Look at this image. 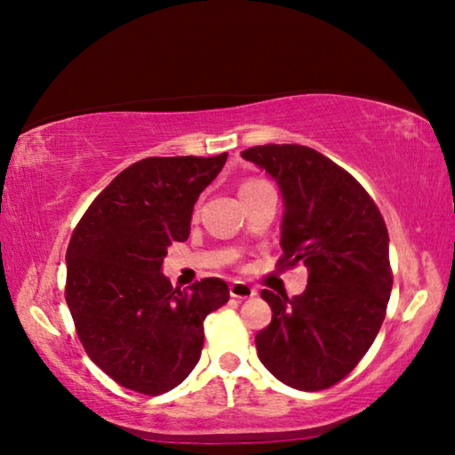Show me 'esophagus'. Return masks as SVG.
I'll return each instance as SVG.
<instances>
[{"label":"esophagus","instance_id":"34e87169","mask_svg":"<svg viewBox=\"0 0 455 455\" xmlns=\"http://www.w3.org/2000/svg\"><path fill=\"white\" fill-rule=\"evenodd\" d=\"M228 292H230V297H235V299H251V297L257 295L255 287H251V284H246L243 281L230 283Z\"/></svg>","mask_w":455,"mask_h":455}]
</instances>
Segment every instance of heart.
<instances>
[{
  "label": "heart",
  "instance_id": "1",
  "mask_svg": "<svg viewBox=\"0 0 455 455\" xmlns=\"http://www.w3.org/2000/svg\"><path fill=\"white\" fill-rule=\"evenodd\" d=\"M259 182H260V180H246V182L243 184V187H241V190H243V188H249V187H252V184H259Z\"/></svg>",
  "mask_w": 455,
  "mask_h": 455
}]
</instances>
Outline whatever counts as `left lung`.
<instances>
[{
	"mask_svg": "<svg viewBox=\"0 0 455 455\" xmlns=\"http://www.w3.org/2000/svg\"><path fill=\"white\" fill-rule=\"evenodd\" d=\"M283 196V263L309 273L301 295L260 291L273 319L255 337L260 363L301 391L341 381L371 347L394 279L389 235L363 187L321 152L301 144L243 150Z\"/></svg>",
	"mask_w": 455,
	"mask_h": 455,
	"instance_id": "left-lung-1",
	"label": "left lung"
}]
</instances>
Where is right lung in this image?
Instances as JSON below:
<instances>
[{
    "instance_id": "1",
    "label": "right lung",
    "mask_w": 455,
    "mask_h": 455,
    "mask_svg": "<svg viewBox=\"0 0 455 455\" xmlns=\"http://www.w3.org/2000/svg\"><path fill=\"white\" fill-rule=\"evenodd\" d=\"M219 156L144 158L100 192L66 252V303L88 357L122 387L174 389L200 359L206 315L228 284L203 279L172 289L168 246L187 241L195 204L227 163Z\"/></svg>"
}]
</instances>
